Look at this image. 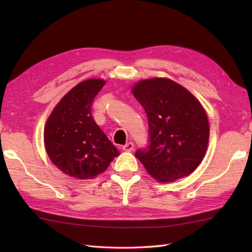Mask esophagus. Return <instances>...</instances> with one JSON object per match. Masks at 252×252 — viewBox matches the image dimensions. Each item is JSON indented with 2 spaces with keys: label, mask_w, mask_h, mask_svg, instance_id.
<instances>
[{
  "label": "esophagus",
  "mask_w": 252,
  "mask_h": 252,
  "mask_svg": "<svg viewBox=\"0 0 252 252\" xmlns=\"http://www.w3.org/2000/svg\"><path fill=\"white\" fill-rule=\"evenodd\" d=\"M133 148H134V144H133L132 142L126 143V145H123V147H122L123 151H126V152H131V151H133Z\"/></svg>",
  "instance_id": "34e87169"
}]
</instances>
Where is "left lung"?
<instances>
[{"label": "left lung", "instance_id": "1", "mask_svg": "<svg viewBox=\"0 0 252 252\" xmlns=\"http://www.w3.org/2000/svg\"><path fill=\"white\" fill-rule=\"evenodd\" d=\"M146 111L148 145L135 157L159 182L189 175L206 155L209 122L194 95L172 80L153 78L132 90Z\"/></svg>", "mask_w": 252, "mask_h": 252}]
</instances>
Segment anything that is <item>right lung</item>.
<instances>
[{
	"instance_id": "add662e5",
	"label": "right lung",
	"mask_w": 252,
	"mask_h": 252,
	"mask_svg": "<svg viewBox=\"0 0 252 252\" xmlns=\"http://www.w3.org/2000/svg\"><path fill=\"white\" fill-rule=\"evenodd\" d=\"M105 85L90 79L76 85L52 111L44 129V144L52 162L79 180L103 173L119 155L92 116L93 100Z\"/></svg>"
}]
</instances>
